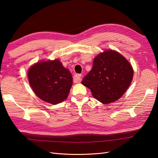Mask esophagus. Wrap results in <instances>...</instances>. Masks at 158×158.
Segmentation results:
<instances>
[{
	"instance_id": "34e87169",
	"label": "esophagus",
	"mask_w": 158,
	"mask_h": 158,
	"mask_svg": "<svg viewBox=\"0 0 158 158\" xmlns=\"http://www.w3.org/2000/svg\"><path fill=\"white\" fill-rule=\"evenodd\" d=\"M82 74H76L74 76V78H73V80H74V82L75 83H78L80 82V80H82Z\"/></svg>"
}]
</instances>
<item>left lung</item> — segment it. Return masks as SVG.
Returning <instances> with one entry per match:
<instances>
[{"mask_svg": "<svg viewBox=\"0 0 158 158\" xmlns=\"http://www.w3.org/2000/svg\"><path fill=\"white\" fill-rule=\"evenodd\" d=\"M131 63L117 51L106 50L95 57L92 69L82 84L103 104L116 102L130 86L133 78Z\"/></svg>", "mask_w": 158, "mask_h": 158, "instance_id": "1", "label": "left lung"}]
</instances>
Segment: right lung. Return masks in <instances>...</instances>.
Returning a JSON list of instances; mask_svg holds the SVG:
<instances>
[{"label":"right lung","mask_w":158,"mask_h":158,"mask_svg":"<svg viewBox=\"0 0 158 158\" xmlns=\"http://www.w3.org/2000/svg\"><path fill=\"white\" fill-rule=\"evenodd\" d=\"M27 78L37 96L52 105L64 101L73 85L71 73L58 59L33 64L28 70Z\"/></svg>","instance_id":"1"}]
</instances>
